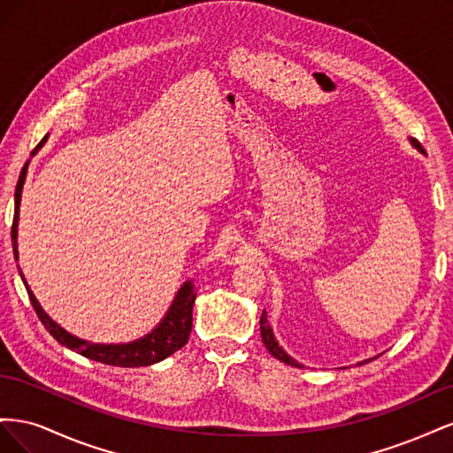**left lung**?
Wrapping results in <instances>:
<instances>
[{
  "mask_svg": "<svg viewBox=\"0 0 453 453\" xmlns=\"http://www.w3.org/2000/svg\"><path fill=\"white\" fill-rule=\"evenodd\" d=\"M412 142H414L416 147H419V142H418V140H412ZM260 336H263L265 346H266V349L273 355V357L283 361V363H287V365H291V366H300L295 359H291L289 355H287V353L280 348L276 338H273L272 328H270V325H268V321H266V311H263V315H260Z\"/></svg>",
  "mask_w": 453,
  "mask_h": 453,
  "instance_id": "obj_1",
  "label": "left lung"
}]
</instances>
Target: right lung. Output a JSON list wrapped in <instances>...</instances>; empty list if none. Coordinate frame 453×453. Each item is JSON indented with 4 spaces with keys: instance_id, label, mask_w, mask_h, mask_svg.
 I'll return each instance as SVG.
<instances>
[{
    "instance_id": "1",
    "label": "right lung",
    "mask_w": 453,
    "mask_h": 453,
    "mask_svg": "<svg viewBox=\"0 0 453 453\" xmlns=\"http://www.w3.org/2000/svg\"><path fill=\"white\" fill-rule=\"evenodd\" d=\"M43 142H45V138L41 140V143ZM24 177H26V166L20 172L17 190H15V219H12V230H11L15 257H19L17 255V225H19V205H20ZM19 272H20V268H19ZM20 276H22V272H20ZM22 281L26 285V291H28L30 303L37 313L39 321L45 325L50 336L54 340H58L62 346L81 353L83 357L104 363V365L132 368V366H149L153 363H158L162 359L170 357V355L175 353L177 349H181L188 342L190 328H193V306L196 300V293H195L193 283L190 281H187L180 289V293H177L168 315L162 319L158 328H155L153 333L147 334L145 338H142L138 342H132V344H119V346L90 344V342H85L81 338H75L70 333H65L64 328L54 323L43 311V308L39 306V303L35 300L34 293L30 291V287H28V283H26L24 276H22Z\"/></svg>"
}]
</instances>
